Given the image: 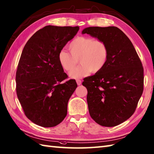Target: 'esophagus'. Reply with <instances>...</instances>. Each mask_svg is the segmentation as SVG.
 Listing matches in <instances>:
<instances>
[{
	"mask_svg": "<svg viewBox=\"0 0 154 154\" xmlns=\"http://www.w3.org/2000/svg\"><path fill=\"white\" fill-rule=\"evenodd\" d=\"M76 82H77L78 85H81V81L79 80V79H77L76 80Z\"/></svg>",
	"mask_w": 154,
	"mask_h": 154,
	"instance_id": "1",
	"label": "esophagus"
}]
</instances>
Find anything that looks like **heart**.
<instances>
[{
	"instance_id": "obj_1",
	"label": "heart",
	"mask_w": 154,
	"mask_h": 154,
	"mask_svg": "<svg viewBox=\"0 0 154 154\" xmlns=\"http://www.w3.org/2000/svg\"><path fill=\"white\" fill-rule=\"evenodd\" d=\"M70 53L64 50L58 54V61L64 70L70 71L79 59L82 64L70 72L73 79H79L93 73H99L105 66L109 51L104 41L89 37L79 36L72 40L68 45Z\"/></svg>"
}]
</instances>
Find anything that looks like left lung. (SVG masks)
<instances>
[{
    "mask_svg": "<svg viewBox=\"0 0 154 154\" xmlns=\"http://www.w3.org/2000/svg\"><path fill=\"white\" fill-rule=\"evenodd\" d=\"M87 34L104 41L109 48L108 61L102 70L85 78L91 117L106 127L124 122L135 112L143 90V68L134 47L115 26L89 27Z\"/></svg>",
    "mask_w": 154,
    "mask_h": 154,
    "instance_id": "obj_1",
    "label": "left lung"
}]
</instances>
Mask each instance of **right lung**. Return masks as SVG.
Returning a JSON list of instances; mask_svg holds the SVG:
<instances>
[{
    "label": "right lung",
    "instance_id": "1",
    "mask_svg": "<svg viewBox=\"0 0 154 154\" xmlns=\"http://www.w3.org/2000/svg\"><path fill=\"white\" fill-rule=\"evenodd\" d=\"M79 26H46L26 44L16 73V94L25 115L42 127L57 126L67 112V103L77 85L67 78L58 54Z\"/></svg>",
    "mask_w": 154,
    "mask_h": 154
}]
</instances>
